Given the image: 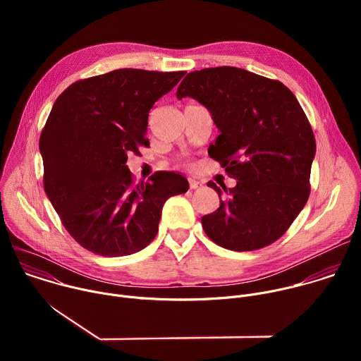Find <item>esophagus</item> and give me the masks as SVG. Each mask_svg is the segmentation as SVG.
I'll return each mask as SVG.
<instances>
[{"mask_svg":"<svg viewBox=\"0 0 361 361\" xmlns=\"http://www.w3.org/2000/svg\"><path fill=\"white\" fill-rule=\"evenodd\" d=\"M200 187H202V183H200V181L194 180V178H190V188H191V190H197V188H200Z\"/></svg>","mask_w":361,"mask_h":361,"instance_id":"34e87169","label":"esophagus"}]
</instances>
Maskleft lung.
<instances>
[{"instance_id":"obj_1","label":"left lung","mask_w":361,"mask_h":361,"mask_svg":"<svg viewBox=\"0 0 361 361\" xmlns=\"http://www.w3.org/2000/svg\"><path fill=\"white\" fill-rule=\"evenodd\" d=\"M191 97L212 113L220 134L209 156L237 180L220 207L201 219L220 247L252 251L279 240L310 195L316 138L300 102L280 81L243 68L188 73L177 98Z\"/></svg>"}]
</instances>
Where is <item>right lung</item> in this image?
Instances as JSON below:
<instances>
[{
	"instance_id": "add662e5",
	"label": "right lung",
	"mask_w": 361,
	"mask_h": 361,
	"mask_svg": "<svg viewBox=\"0 0 361 361\" xmlns=\"http://www.w3.org/2000/svg\"><path fill=\"white\" fill-rule=\"evenodd\" d=\"M185 71L121 68L71 84L39 137L44 190L71 237L104 257L134 254L157 235L164 202L188 190L185 177L154 173L134 183L128 154L145 138L154 102Z\"/></svg>"
}]
</instances>
